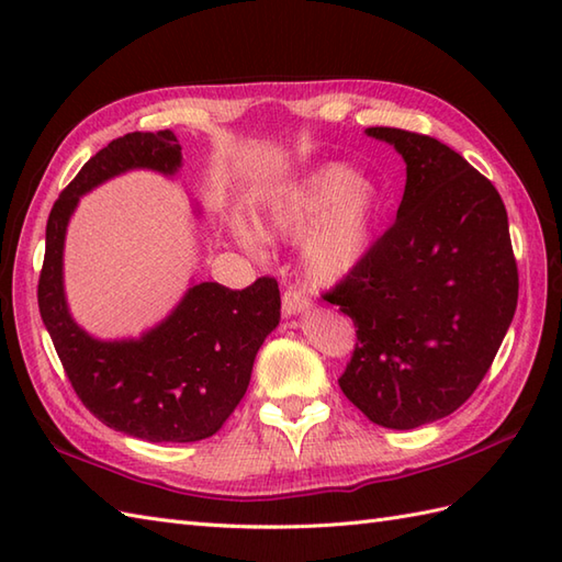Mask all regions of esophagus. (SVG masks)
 Masks as SVG:
<instances>
[{
    "instance_id": "1",
    "label": "esophagus",
    "mask_w": 562,
    "mask_h": 562,
    "mask_svg": "<svg viewBox=\"0 0 562 562\" xmlns=\"http://www.w3.org/2000/svg\"><path fill=\"white\" fill-rule=\"evenodd\" d=\"M312 306V300H308V294L302 288H290L288 292L282 294V312L284 316H296L306 312V308Z\"/></svg>"
}]
</instances>
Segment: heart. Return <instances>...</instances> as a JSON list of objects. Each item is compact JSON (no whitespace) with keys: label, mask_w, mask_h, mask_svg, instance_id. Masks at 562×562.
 I'll use <instances>...</instances> for the list:
<instances>
[{"label":"heart","mask_w":562,"mask_h":562,"mask_svg":"<svg viewBox=\"0 0 562 562\" xmlns=\"http://www.w3.org/2000/svg\"><path fill=\"white\" fill-rule=\"evenodd\" d=\"M379 188L350 166H318L280 188L268 200L272 234L304 236V262L321 282L340 280L364 258L372 244Z\"/></svg>","instance_id":"1"}]
</instances>
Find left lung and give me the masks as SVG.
I'll list each match as a JSON object with an SVG mask.
<instances>
[{
  "mask_svg": "<svg viewBox=\"0 0 562 562\" xmlns=\"http://www.w3.org/2000/svg\"><path fill=\"white\" fill-rule=\"evenodd\" d=\"M405 159L396 222L324 300L355 324L338 384L369 420L413 429L473 396L517 312L519 272L497 188L439 139L369 127Z\"/></svg>",
  "mask_w": 562,
  "mask_h": 562,
  "instance_id": "1",
  "label": "left lung"
}]
</instances>
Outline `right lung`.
I'll return each instance as SVG.
<instances>
[{
    "mask_svg": "<svg viewBox=\"0 0 562 562\" xmlns=\"http://www.w3.org/2000/svg\"><path fill=\"white\" fill-rule=\"evenodd\" d=\"M181 145L169 130L127 133L81 166L50 210L38 308L79 401L117 432L147 441H198L220 432L241 403L256 352L280 324L274 278L246 290L193 284L176 312L139 340L101 342L71 321L63 290L67 222L79 195L130 169L171 176Z\"/></svg>",
    "mask_w": 562,
    "mask_h": 562,
    "instance_id": "obj_1",
    "label": "right lung"
}]
</instances>
